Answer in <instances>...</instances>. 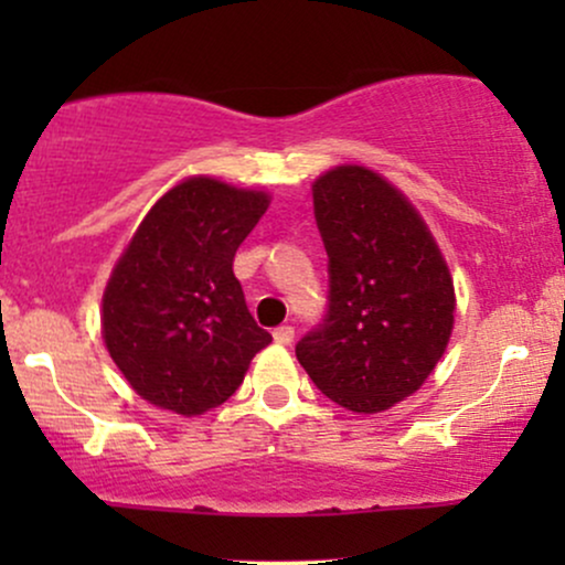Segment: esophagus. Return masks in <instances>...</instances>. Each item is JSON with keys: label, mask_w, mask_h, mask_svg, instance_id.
<instances>
[{"label": "esophagus", "mask_w": 565, "mask_h": 565, "mask_svg": "<svg viewBox=\"0 0 565 565\" xmlns=\"http://www.w3.org/2000/svg\"><path fill=\"white\" fill-rule=\"evenodd\" d=\"M274 340L278 345H291V340H295V329L291 327H278L274 332Z\"/></svg>", "instance_id": "1"}]
</instances>
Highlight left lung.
<instances>
[{
    "mask_svg": "<svg viewBox=\"0 0 565 565\" xmlns=\"http://www.w3.org/2000/svg\"><path fill=\"white\" fill-rule=\"evenodd\" d=\"M329 255V313L297 342L316 387L355 414H380L425 385L449 348L457 295L417 206L364 164L313 180Z\"/></svg>",
    "mask_w": 565,
    "mask_h": 565,
    "instance_id": "8db88e82",
    "label": "left lung"
}]
</instances>
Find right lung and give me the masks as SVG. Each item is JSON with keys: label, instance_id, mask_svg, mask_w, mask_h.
<instances>
[{"label": "right lung", "instance_id": "right-lung-1", "mask_svg": "<svg viewBox=\"0 0 565 565\" xmlns=\"http://www.w3.org/2000/svg\"><path fill=\"white\" fill-rule=\"evenodd\" d=\"M268 204L263 188L191 174L140 220L103 289L100 332L142 401L183 417L210 412L270 345L233 276Z\"/></svg>", "mask_w": 565, "mask_h": 565}]
</instances>
